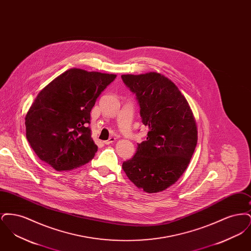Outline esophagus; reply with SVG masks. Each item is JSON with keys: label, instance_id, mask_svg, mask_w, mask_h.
<instances>
[{"label": "esophagus", "instance_id": "esophagus-1", "mask_svg": "<svg viewBox=\"0 0 251 251\" xmlns=\"http://www.w3.org/2000/svg\"><path fill=\"white\" fill-rule=\"evenodd\" d=\"M116 141V138L115 137H110L108 140L104 141L105 145H110V144L114 143Z\"/></svg>", "mask_w": 251, "mask_h": 251}]
</instances>
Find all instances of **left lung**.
<instances>
[{
    "instance_id": "1",
    "label": "left lung",
    "mask_w": 251,
    "mask_h": 251,
    "mask_svg": "<svg viewBox=\"0 0 251 251\" xmlns=\"http://www.w3.org/2000/svg\"><path fill=\"white\" fill-rule=\"evenodd\" d=\"M121 78L136 95L140 116L149 127L135 155L123 163L127 177L147 193L164 191L188 167L198 142L191 108L176 84L157 72Z\"/></svg>"
}]
</instances>
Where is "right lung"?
<instances>
[{"instance_id": "add662e5", "label": "right lung", "mask_w": 251, "mask_h": 251, "mask_svg": "<svg viewBox=\"0 0 251 251\" xmlns=\"http://www.w3.org/2000/svg\"><path fill=\"white\" fill-rule=\"evenodd\" d=\"M117 75L71 69L36 96L25 117L26 137L38 158L57 171L90 162L98 151L90 112Z\"/></svg>"}]
</instances>
